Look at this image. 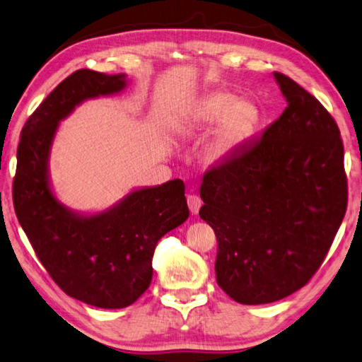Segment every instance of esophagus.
Returning <instances> with one entry per match:
<instances>
[{"label": "esophagus", "instance_id": "esophagus-1", "mask_svg": "<svg viewBox=\"0 0 362 362\" xmlns=\"http://www.w3.org/2000/svg\"><path fill=\"white\" fill-rule=\"evenodd\" d=\"M187 204H188L189 212H192L193 215H196V214L199 212V209H201V206H202V201H201V198H199L198 194L189 193V194L187 196Z\"/></svg>", "mask_w": 362, "mask_h": 362}]
</instances>
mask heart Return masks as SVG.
<instances>
[{
    "instance_id": "heart-1",
    "label": "heart",
    "mask_w": 362,
    "mask_h": 362,
    "mask_svg": "<svg viewBox=\"0 0 362 362\" xmlns=\"http://www.w3.org/2000/svg\"><path fill=\"white\" fill-rule=\"evenodd\" d=\"M222 120L216 127L209 144V158L218 161L234 153L258 129L261 114L258 106L250 100H235L229 91H214L196 104L183 123V133L206 129L210 124Z\"/></svg>"
}]
</instances>
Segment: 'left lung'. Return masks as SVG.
Listing matches in <instances>:
<instances>
[{
    "instance_id": "left-lung-1",
    "label": "left lung",
    "mask_w": 362,
    "mask_h": 362,
    "mask_svg": "<svg viewBox=\"0 0 362 362\" xmlns=\"http://www.w3.org/2000/svg\"><path fill=\"white\" fill-rule=\"evenodd\" d=\"M288 106L258 141L202 177L199 216L218 242L216 284L239 304H269L307 285L344 220V144L317 98L274 72Z\"/></svg>"
}]
</instances>
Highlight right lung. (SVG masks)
Masks as SVG:
<instances>
[{"instance_id":"1","label":"right lung","mask_w":362,"mask_h":362,"mask_svg":"<svg viewBox=\"0 0 362 362\" xmlns=\"http://www.w3.org/2000/svg\"><path fill=\"white\" fill-rule=\"evenodd\" d=\"M124 76L78 69L33 112L21 134L12 183L16 215L52 280L71 298L101 308H123L150 286L155 247L188 218L180 179L127 196L109 212L71 214L57 202L47 160L58 122L87 98L117 93Z\"/></svg>"}]
</instances>
